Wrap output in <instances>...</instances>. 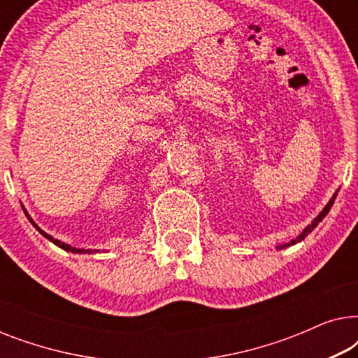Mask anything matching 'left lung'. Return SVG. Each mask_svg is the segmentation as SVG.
Returning a JSON list of instances; mask_svg holds the SVG:
<instances>
[{
	"label": "left lung",
	"instance_id": "left-lung-1",
	"mask_svg": "<svg viewBox=\"0 0 358 358\" xmlns=\"http://www.w3.org/2000/svg\"><path fill=\"white\" fill-rule=\"evenodd\" d=\"M336 195H337V192H336L334 195H332V199L329 200V203H327V205H326V207H324V208H322V212H321L320 215H317V217H316L315 220H313V223H311V224H308V227H306L305 229H303V231H301V234H300V236H296L295 239H292V241H290V243L280 244V246H277V249H285V248H288V246H293V244H296V243H300V241H303V239H305V238L308 236V234H310V233L313 231V229H315V228L317 227V223H320V222H322V218H324V217H326V215H327V213H329V210H331V207H332V203H334V200H336Z\"/></svg>",
	"mask_w": 358,
	"mask_h": 358
}]
</instances>
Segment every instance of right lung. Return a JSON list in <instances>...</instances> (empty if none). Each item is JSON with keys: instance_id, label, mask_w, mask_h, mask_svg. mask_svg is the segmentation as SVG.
I'll list each match as a JSON object with an SVG mask.
<instances>
[{"instance_id": "obj_1", "label": "right lung", "mask_w": 358, "mask_h": 358, "mask_svg": "<svg viewBox=\"0 0 358 358\" xmlns=\"http://www.w3.org/2000/svg\"><path fill=\"white\" fill-rule=\"evenodd\" d=\"M24 213L27 215L29 222H31V223L34 224V227H36L37 231L41 233V234H43V236H45V238L48 239V241H52L53 244H55V246L62 248V249H65V251H68V252H75V254H81V252H87V254H91V252H92V251H90V249H87V251H85V249H78V248H73V246H70V244H66V243H62V241H58V239H55V238H53V236H50V234H47L45 231H43V229H41V228L37 227L36 223H34V220H32L31 217H29V213L26 212V208H24ZM94 252H97V251H94Z\"/></svg>"}]
</instances>
